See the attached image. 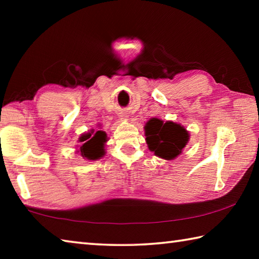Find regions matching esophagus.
Here are the masks:
<instances>
[{"mask_svg":"<svg viewBox=\"0 0 259 259\" xmlns=\"http://www.w3.org/2000/svg\"><path fill=\"white\" fill-rule=\"evenodd\" d=\"M121 119H125V115H121Z\"/></svg>","mask_w":259,"mask_h":259,"instance_id":"34e87169","label":"esophagus"}]
</instances>
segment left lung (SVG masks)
Segmentation results:
<instances>
[{"instance_id": "8db88e82", "label": "left lung", "mask_w": 259, "mask_h": 259, "mask_svg": "<svg viewBox=\"0 0 259 259\" xmlns=\"http://www.w3.org/2000/svg\"><path fill=\"white\" fill-rule=\"evenodd\" d=\"M146 144L148 150L163 160H174L182 154L190 140V133L185 126L172 121H163L157 117L146 122Z\"/></svg>"}]
</instances>
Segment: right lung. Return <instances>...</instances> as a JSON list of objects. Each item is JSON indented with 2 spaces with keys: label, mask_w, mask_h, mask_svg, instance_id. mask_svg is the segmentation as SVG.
I'll return each instance as SVG.
<instances>
[{
  "label": "right lung",
  "mask_w": 259,
  "mask_h": 259,
  "mask_svg": "<svg viewBox=\"0 0 259 259\" xmlns=\"http://www.w3.org/2000/svg\"><path fill=\"white\" fill-rule=\"evenodd\" d=\"M107 135L103 130L91 129L85 134H82L77 142L81 143V145H77V151L83 159L89 161H96L104 157L106 154L105 152V145L107 143Z\"/></svg>",
  "instance_id": "add662e5"
}]
</instances>
